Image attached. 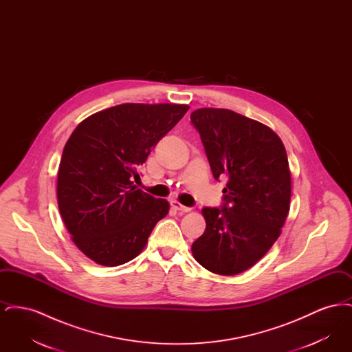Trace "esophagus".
<instances>
[{"mask_svg": "<svg viewBox=\"0 0 352 352\" xmlns=\"http://www.w3.org/2000/svg\"><path fill=\"white\" fill-rule=\"evenodd\" d=\"M171 207L174 208V210H177V211H179V212H188V211H191V208L190 207H186L184 204H181V203H178V201H171Z\"/></svg>", "mask_w": 352, "mask_h": 352, "instance_id": "34e87169", "label": "esophagus"}]
</instances>
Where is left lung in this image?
Instances as JSON below:
<instances>
[{"label":"left lung","mask_w":352,"mask_h":352,"mask_svg":"<svg viewBox=\"0 0 352 352\" xmlns=\"http://www.w3.org/2000/svg\"><path fill=\"white\" fill-rule=\"evenodd\" d=\"M214 178L227 179L223 206L204 207L206 230L191 247L203 268L234 276L253 267L281 234L292 178L280 137L230 109L191 113Z\"/></svg>","instance_id":"1"}]
</instances>
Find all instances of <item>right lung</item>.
I'll use <instances>...</instances> for the list:
<instances>
[{
  "label": "right lung",
  "mask_w": 352,
  "mask_h": 352,
  "mask_svg": "<svg viewBox=\"0 0 352 352\" xmlns=\"http://www.w3.org/2000/svg\"><path fill=\"white\" fill-rule=\"evenodd\" d=\"M184 104H120L83 120L58 170V206L75 245L96 264L118 267L145 248L168 201L135 188L158 141L188 111Z\"/></svg>",
  "instance_id": "1"
}]
</instances>
